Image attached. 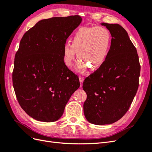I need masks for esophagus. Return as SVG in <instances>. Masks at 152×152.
<instances>
[{"mask_svg":"<svg viewBox=\"0 0 152 152\" xmlns=\"http://www.w3.org/2000/svg\"><path fill=\"white\" fill-rule=\"evenodd\" d=\"M84 80V78L82 76H79V80H80V86H82V82H83Z\"/></svg>","mask_w":152,"mask_h":152,"instance_id":"34e87169","label":"esophagus"}]
</instances>
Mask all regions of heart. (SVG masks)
<instances>
[{"label": "heart", "mask_w": 152, "mask_h": 152, "mask_svg": "<svg viewBox=\"0 0 152 152\" xmlns=\"http://www.w3.org/2000/svg\"><path fill=\"white\" fill-rule=\"evenodd\" d=\"M111 35L103 26L83 27L77 30L72 39V44L63 47L64 62L70 67L77 53L80 59L77 70L83 72L87 68H98L107 59L111 47Z\"/></svg>", "instance_id": "1"}]
</instances>
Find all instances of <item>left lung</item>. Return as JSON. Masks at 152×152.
<instances>
[{"label": "left lung", "instance_id": "8db88e82", "mask_svg": "<svg viewBox=\"0 0 152 152\" xmlns=\"http://www.w3.org/2000/svg\"><path fill=\"white\" fill-rule=\"evenodd\" d=\"M112 35L107 59L83 82L87 99L84 113L96 125L117 122L129 108L139 86V57L126 30L118 24L102 23Z\"/></svg>", "mask_w": 152, "mask_h": 152}]
</instances>
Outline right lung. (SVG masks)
Instances as JSON below:
<instances>
[{
    "label": "right lung",
    "mask_w": 152,
    "mask_h": 152,
    "mask_svg": "<svg viewBox=\"0 0 152 152\" xmlns=\"http://www.w3.org/2000/svg\"><path fill=\"white\" fill-rule=\"evenodd\" d=\"M81 21L79 15L40 20L21 39L12 84L21 108L37 121L58 120L80 86L79 77L64 62L63 47Z\"/></svg>",
    "instance_id": "add662e5"
}]
</instances>
